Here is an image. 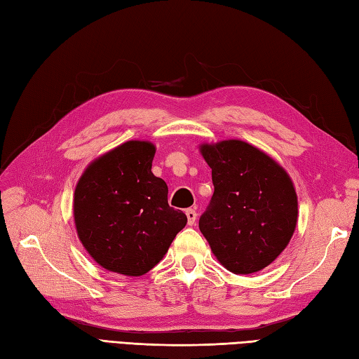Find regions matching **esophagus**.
Here are the masks:
<instances>
[{
    "instance_id": "34e87169",
    "label": "esophagus",
    "mask_w": 359,
    "mask_h": 359,
    "mask_svg": "<svg viewBox=\"0 0 359 359\" xmlns=\"http://www.w3.org/2000/svg\"><path fill=\"white\" fill-rule=\"evenodd\" d=\"M185 214H187V218H188V224L189 226L194 224L196 219H197V212H196V210L194 209H187Z\"/></svg>"
}]
</instances>
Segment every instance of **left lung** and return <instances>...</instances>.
I'll return each instance as SVG.
<instances>
[{
  "instance_id": "obj_1",
  "label": "left lung",
  "mask_w": 359,
  "mask_h": 359,
  "mask_svg": "<svg viewBox=\"0 0 359 359\" xmlns=\"http://www.w3.org/2000/svg\"><path fill=\"white\" fill-rule=\"evenodd\" d=\"M214 196L198 219L217 259L236 274L270 265L297 223V196L280 165L243 141L201 145Z\"/></svg>"
}]
</instances>
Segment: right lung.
<instances>
[{"label": "right lung", "instance_id": "right-lung-1", "mask_svg": "<svg viewBox=\"0 0 359 359\" xmlns=\"http://www.w3.org/2000/svg\"><path fill=\"white\" fill-rule=\"evenodd\" d=\"M154 145L128 141L92 162L74 192L77 233L101 267L142 276L187 224L168 205V187L151 172Z\"/></svg>", "mask_w": 359, "mask_h": 359}]
</instances>
